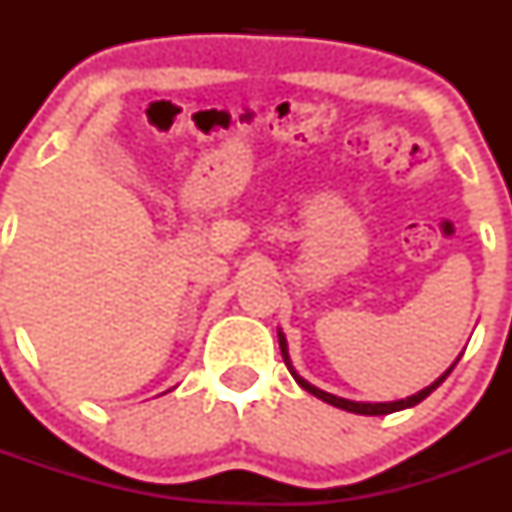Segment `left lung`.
I'll return each instance as SVG.
<instances>
[{
    "instance_id": "8db88e82",
    "label": "left lung",
    "mask_w": 512,
    "mask_h": 512,
    "mask_svg": "<svg viewBox=\"0 0 512 512\" xmlns=\"http://www.w3.org/2000/svg\"><path fill=\"white\" fill-rule=\"evenodd\" d=\"M279 348H282V359H284V364H287L289 374H292V377H295V382L300 384L302 390H307V392H310V395H315V397H318V400H323V402H330V405H336V408H341V410H348V413H356V415H390V413H397V410L413 408V405H418V402H423L425 397L431 395V392L436 390V387H438V384L443 382V379L449 377V374H451V369H454V366H456V361H459V359H456L454 364H451V369H449V372L443 374V377H438L436 382L431 384V387H425V390H420L418 395L408 397V400H397V402H351V400H343V397L328 395V392L318 390V387H312L310 382H305V379H302L300 374L295 372V366H292V361H289V354H287V338H284V333H282V330H279Z\"/></svg>"
}]
</instances>
